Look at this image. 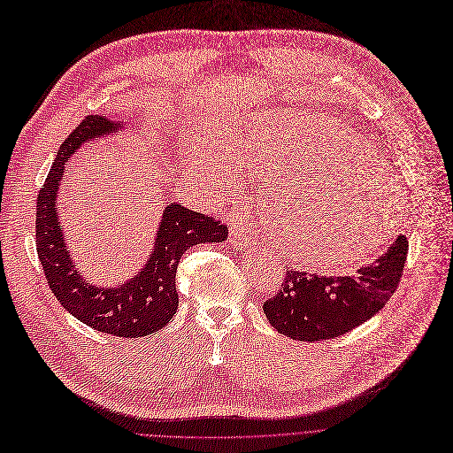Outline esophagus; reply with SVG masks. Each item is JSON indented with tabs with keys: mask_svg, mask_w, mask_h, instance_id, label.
I'll use <instances>...</instances> for the list:
<instances>
[{
	"mask_svg": "<svg viewBox=\"0 0 453 453\" xmlns=\"http://www.w3.org/2000/svg\"><path fill=\"white\" fill-rule=\"evenodd\" d=\"M229 244L237 250L251 248L253 234H250L248 227L242 222H233L229 229Z\"/></svg>",
	"mask_w": 453,
	"mask_h": 453,
	"instance_id": "esophagus-1",
	"label": "esophagus"
}]
</instances>
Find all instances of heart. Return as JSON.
Instances as JSON below:
<instances>
[{
    "mask_svg": "<svg viewBox=\"0 0 453 453\" xmlns=\"http://www.w3.org/2000/svg\"><path fill=\"white\" fill-rule=\"evenodd\" d=\"M368 144L335 118L294 112L229 133L224 153L192 159V170L214 190L239 181V165L272 185L265 219L273 242L305 266L337 268L383 246L396 227L400 192Z\"/></svg>",
    "mask_w": 453,
    "mask_h": 453,
    "instance_id": "obj_1",
    "label": "heart"
}]
</instances>
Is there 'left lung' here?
Listing matches in <instances>:
<instances>
[{
  "mask_svg": "<svg viewBox=\"0 0 453 453\" xmlns=\"http://www.w3.org/2000/svg\"><path fill=\"white\" fill-rule=\"evenodd\" d=\"M409 251L398 234L376 259L351 275H319L287 268L278 294L263 303L270 326L294 341L344 335L380 312L398 288Z\"/></svg>",
  "mask_w": 453,
  "mask_h": 453,
  "instance_id": "1",
  "label": "left lung"
}]
</instances>
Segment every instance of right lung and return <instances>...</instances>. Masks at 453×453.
<instances>
[{
    "label": "right lung",
    "instance_id": "1",
    "mask_svg": "<svg viewBox=\"0 0 453 453\" xmlns=\"http://www.w3.org/2000/svg\"><path fill=\"white\" fill-rule=\"evenodd\" d=\"M120 127L105 116L90 114L68 134L38 192L35 242L48 285L72 317L107 335L139 339L163 329L178 311L175 272L181 255L198 244L224 242L229 231L214 216L170 203L163 214L155 250L141 273L116 288H100L83 281L70 261L57 219L58 181L77 148Z\"/></svg>",
    "mask_w": 453,
    "mask_h": 453
}]
</instances>
